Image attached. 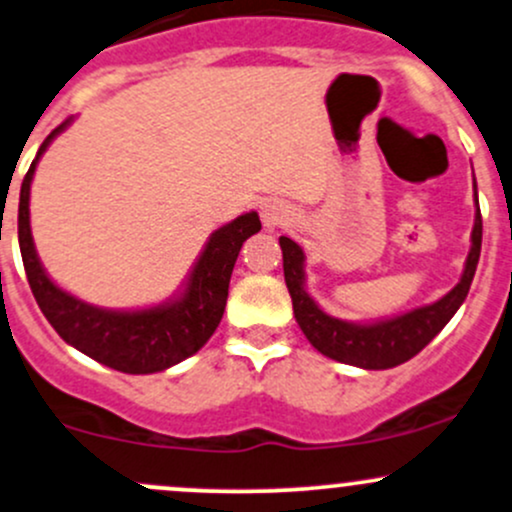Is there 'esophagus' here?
<instances>
[{
	"label": "esophagus",
	"mask_w": 512,
	"mask_h": 512,
	"mask_svg": "<svg viewBox=\"0 0 512 512\" xmlns=\"http://www.w3.org/2000/svg\"><path fill=\"white\" fill-rule=\"evenodd\" d=\"M260 216H262V223H265V228L274 230L279 226H284L286 218H289V211H286L284 204H279V201L269 199L265 204L260 206Z\"/></svg>",
	"instance_id": "obj_1"
}]
</instances>
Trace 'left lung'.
I'll list each match as a JSON object with an SVG mask.
<instances>
[{
    "label": "left lung",
    "mask_w": 512,
    "mask_h": 512,
    "mask_svg": "<svg viewBox=\"0 0 512 512\" xmlns=\"http://www.w3.org/2000/svg\"><path fill=\"white\" fill-rule=\"evenodd\" d=\"M474 201L476 216L474 230H471V250L469 257H466L459 284L449 294L442 296L440 301L430 303V306L413 308L403 316L376 320V323H347V320L328 316L306 291V269H303L306 255L294 240L282 235L279 245H282L284 257V282L291 294V303H294L296 323H299L308 342L316 347L320 355L362 369H391L418 355L445 328L449 318L457 313V308L462 306L466 294H469L471 279H474L481 255V233H484L476 194Z\"/></svg>",
    "instance_id": "8db88e82"
}]
</instances>
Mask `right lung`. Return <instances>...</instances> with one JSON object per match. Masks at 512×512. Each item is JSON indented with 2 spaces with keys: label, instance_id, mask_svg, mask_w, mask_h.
<instances>
[{
  "label": "right lung",
  "instance_id": "add662e5",
  "mask_svg": "<svg viewBox=\"0 0 512 512\" xmlns=\"http://www.w3.org/2000/svg\"><path fill=\"white\" fill-rule=\"evenodd\" d=\"M70 121H63L38 148L19 196V247L28 284L43 316L67 345L123 374H155L192 357L209 342L226 311L228 284L240 247L262 228L255 211L213 230L182 294L140 311H111L67 294L48 277L36 255L28 218L33 172L48 145Z\"/></svg>",
  "mask_w": 512,
  "mask_h": 512
}]
</instances>
